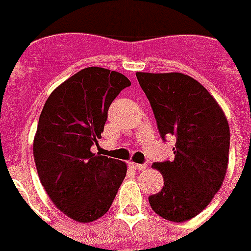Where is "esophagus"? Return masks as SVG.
<instances>
[{
	"instance_id": "34e87169",
	"label": "esophagus",
	"mask_w": 251,
	"mask_h": 251,
	"mask_svg": "<svg viewBox=\"0 0 251 251\" xmlns=\"http://www.w3.org/2000/svg\"><path fill=\"white\" fill-rule=\"evenodd\" d=\"M129 167L133 168V169H135V171H145L146 168H147V165H146V164H138V163H133V161H130Z\"/></svg>"
}]
</instances>
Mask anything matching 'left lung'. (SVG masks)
<instances>
[{
    "mask_svg": "<svg viewBox=\"0 0 251 251\" xmlns=\"http://www.w3.org/2000/svg\"><path fill=\"white\" fill-rule=\"evenodd\" d=\"M161 138H176L175 159L153 163L164 186L149 197L159 216L175 223L202 212L222 187L229 159V125L202 84L181 73H137Z\"/></svg>",
    "mask_w": 251,
    "mask_h": 251,
    "instance_id": "8db88e82",
    "label": "left lung"
}]
</instances>
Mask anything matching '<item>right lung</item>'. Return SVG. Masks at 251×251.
Returning <instances> with one entry per match:
<instances>
[{
  "label": "right lung",
  "mask_w": 251,
  "mask_h": 251,
  "mask_svg": "<svg viewBox=\"0 0 251 251\" xmlns=\"http://www.w3.org/2000/svg\"><path fill=\"white\" fill-rule=\"evenodd\" d=\"M121 73L86 68L60 84L45 101L35 139L37 175L54 206L79 223L109 210L126 176L121 160L95 155L108 109L130 86Z\"/></svg>",
  "instance_id": "obj_1"
}]
</instances>
